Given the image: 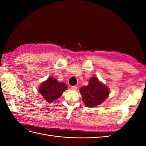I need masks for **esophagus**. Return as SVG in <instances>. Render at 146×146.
I'll return each instance as SVG.
<instances>
[{
  "label": "esophagus",
  "mask_w": 146,
  "mask_h": 146,
  "mask_svg": "<svg viewBox=\"0 0 146 146\" xmlns=\"http://www.w3.org/2000/svg\"><path fill=\"white\" fill-rule=\"evenodd\" d=\"M70 88H71V90L73 91H76L77 90V86H72L71 87H70Z\"/></svg>",
  "instance_id": "1"
}]
</instances>
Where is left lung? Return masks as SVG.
<instances>
[{"label": "left lung", "instance_id": "8db88e82", "mask_svg": "<svg viewBox=\"0 0 146 146\" xmlns=\"http://www.w3.org/2000/svg\"><path fill=\"white\" fill-rule=\"evenodd\" d=\"M82 100L88 107H95L105 100L109 96V88L96 77H91L87 86L80 88Z\"/></svg>", "mask_w": 146, "mask_h": 146}]
</instances>
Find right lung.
Returning a JSON list of instances; mask_svg holds the SVG:
<instances>
[{
  "mask_svg": "<svg viewBox=\"0 0 146 146\" xmlns=\"http://www.w3.org/2000/svg\"><path fill=\"white\" fill-rule=\"evenodd\" d=\"M68 86L64 83L59 82L56 79L50 77L42 82L38 91L48 103H52L61 96Z\"/></svg>",
  "mask_w": 146,
  "mask_h": 146,
  "instance_id": "add662e5",
  "label": "right lung"
}]
</instances>
